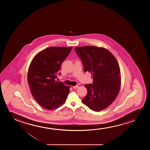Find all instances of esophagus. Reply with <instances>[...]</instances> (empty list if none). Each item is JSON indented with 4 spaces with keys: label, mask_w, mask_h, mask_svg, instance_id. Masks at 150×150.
<instances>
[{
    "label": "esophagus",
    "mask_w": 150,
    "mask_h": 150,
    "mask_svg": "<svg viewBox=\"0 0 150 150\" xmlns=\"http://www.w3.org/2000/svg\"><path fill=\"white\" fill-rule=\"evenodd\" d=\"M78 87H79V86L78 85H77V86H73V88H74V89H76V88H78Z\"/></svg>",
    "instance_id": "esophagus-1"
}]
</instances>
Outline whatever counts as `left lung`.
Returning a JSON list of instances; mask_svg holds the SVG:
<instances>
[{
    "label": "left lung",
    "mask_w": 150,
    "mask_h": 150,
    "mask_svg": "<svg viewBox=\"0 0 150 150\" xmlns=\"http://www.w3.org/2000/svg\"><path fill=\"white\" fill-rule=\"evenodd\" d=\"M83 70L92 74L93 84H86L87 94L82 100L93 111L105 110L115 100L121 86L119 64L108 50L95 46L75 47Z\"/></svg>",
    "instance_id": "8db88e82"
}]
</instances>
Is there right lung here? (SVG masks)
<instances>
[{"label": "right lung", "mask_w": 150, "mask_h": 150, "mask_svg": "<svg viewBox=\"0 0 150 150\" xmlns=\"http://www.w3.org/2000/svg\"><path fill=\"white\" fill-rule=\"evenodd\" d=\"M72 48L47 47L38 53L30 64L28 82L33 97L45 109H57L66 101L70 86L55 79L61 64Z\"/></svg>", "instance_id": "right-lung-1"}]
</instances>
